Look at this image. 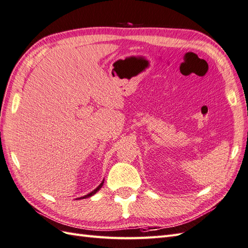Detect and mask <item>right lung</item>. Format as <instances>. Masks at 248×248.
<instances>
[{
  "mask_svg": "<svg viewBox=\"0 0 248 248\" xmlns=\"http://www.w3.org/2000/svg\"><path fill=\"white\" fill-rule=\"evenodd\" d=\"M103 183H104V181H103V182H102V183H101V184H100V185H99L98 187H96V188H95L94 190H93L92 192H90V194L86 195L85 197H81V198H78V199H85V198H89V197H92L93 195H94V194H95V192H96V191H98V190H99V189L101 188V187H102V185H103Z\"/></svg>",
  "mask_w": 248,
  "mask_h": 248,
  "instance_id": "1",
  "label": "right lung"
}]
</instances>
